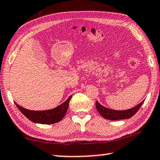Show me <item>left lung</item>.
<instances>
[{
    "instance_id": "obj_1",
    "label": "left lung",
    "mask_w": 160,
    "mask_h": 160,
    "mask_svg": "<svg viewBox=\"0 0 160 160\" xmlns=\"http://www.w3.org/2000/svg\"><path fill=\"white\" fill-rule=\"evenodd\" d=\"M144 103V101L141 102L139 104H138L137 106L133 107L132 108L128 109L125 111H116V110H111V109L107 108L106 107L102 106L98 102L96 101L95 105H96L97 111L98 113L103 116V118L108 119V120H121V119H126L129 118L133 116L137 112L139 111L140 107Z\"/></svg>"
}]
</instances>
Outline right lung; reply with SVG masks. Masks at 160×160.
I'll use <instances>...</instances> for the list:
<instances>
[{
  "instance_id": "1",
  "label": "right lung",
  "mask_w": 160,
  "mask_h": 160,
  "mask_svg": "<svg viewBox=\"0 0 160 160\" xmlns=\"http://www.w3.org/2000/svg\"><path fill=\"white\" fill-rule=\"evenodd\" d=\"M72 96V95H70L65 102L57 108L47 111H31L23 108L16 103L15 104L21 113L32 122L42 124H52L59 122L65 116Z\"/></svg>"
}]
</instances>
